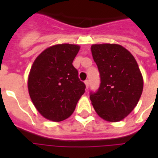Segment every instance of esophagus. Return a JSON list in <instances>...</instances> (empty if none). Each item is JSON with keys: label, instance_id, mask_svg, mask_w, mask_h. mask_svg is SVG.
<instances>
[{"label": "esophagus", "instance_id": "1", "mask_svg": "<svg viewBox=\"0 0 158 158\" xmlns=\"http://www.w3.org/2000/svg\"><path fill=\"white\" fill-rule=\"evenodd\" d=\"M84 84H85V85H86V89H89V81L87 79V80H85L84 81Z\"/></svg>", "mask_w": 158, "mask_h": 158}]
</instances>
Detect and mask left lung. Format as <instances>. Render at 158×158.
Returning <instances> with one entry per match:
<instances>
[{"mask_svg": "<svg viewBox=\"0 0 158 158\" xmlns=\"http://www.w3.org/2000/svg\"><path fill=\"white\" fill-rule=\"evenodd\" d=\"M91 52L101 79L98 90L90 93L92 104L103 120L120 121L134 110L142 94L143 79L137 61L118 44H94Z\"/></svg>", "mask_w": 158, "mask_h": 158, "instance_id": "obj_1", "label": "left lung"}]
</instances>
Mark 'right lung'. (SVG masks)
Segmentation results:
<instances>
[{"label":"right lung","instance_id":"add662e5","mask_svg":"<svg viewBox=\"0 0 158 158\" xmlns=\"http://www.w3.org/2000/svg\"><path fill=\"white\" fill-rule=\"evenodd\" d=\"M79 48L66 43L50 47L31 67L29 96L38 112L48 120L61 121L69 117L85 92L86 86L72 64Z\"/></svg>","mask_w":158,"mask_h":158}]
</instances>
